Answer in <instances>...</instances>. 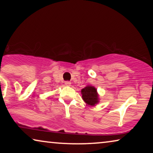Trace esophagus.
<instances>
[{
    "label": "esophagus",
    "mask_w": 153,
    "mask_h": 153,
    "mask_svg": "<svg viewBox=\"0 0 153 153\" xmlns=\"http://www.w3.org/2000/svg\"><path fill=\"white\" fill-rule=\"evenodd\" d=\"M65 85H67V86H70L71 85V82L70 81H65Z\"/></svg>",
    "instance_id": "1"
}]
</instances>
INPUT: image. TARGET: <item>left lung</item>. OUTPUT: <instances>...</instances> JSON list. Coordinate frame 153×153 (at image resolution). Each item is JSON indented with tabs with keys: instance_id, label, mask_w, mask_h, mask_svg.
I'll use <instances>...</instances> for the list:
<instances>
[{
	"instance_id": "left-lung-1",
	"label": "left lung",
	"mask_w": 153,
	"mask_h": 153,
	"mask_svg": "<svg viewBox=\"0 0 153 153\" xmlns=\"http://www.w3.org/2000/svg\"><path fill=\"white\" fill-rule=\"evenodd\" d=\"M81 93L82 95V99L88 105L93 106L97 105L100 102L99 94L95 87L91 85H88L83 89H81Z\"/></svg>"
}]
</instances>
